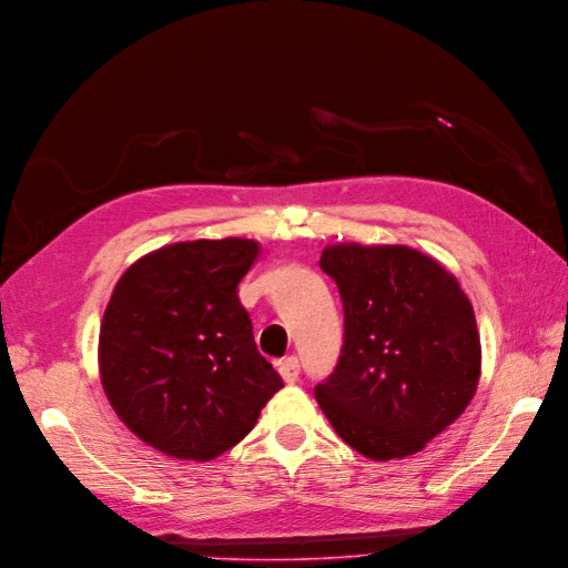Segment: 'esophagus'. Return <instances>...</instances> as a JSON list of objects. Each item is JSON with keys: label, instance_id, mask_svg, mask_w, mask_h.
<instances>
[{"label": "esophagus", "instance_id": "obj_1", "mask_svg": "<svg viewBox=\"0 0 568 568\" xmlns=\"http://www.w3.org/2000/svg\"><path fill=\"white\" fill-rule=\"evenodd\" d=\"M278 372H281L285 384H295L300 379V372H302L300 358H295V355H290V358L278 361Z\"/></svg>", "mask_w": 568, "mask_h": 568}]
</instances>
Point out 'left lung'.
I'll list each match as a JSON object with an SVG mask.
<instances>
[{
  "mask_svg": "<svg viewBox=\"0 0 568 568\" xmlns=\"http://www.w3.org/2000/svg\"><path fill=\"white\" fill-rule=\"evenodd\" d=\"M321 268L344 304L339 363L313 390L327 422L372 460L422 452L477 390L481 348L466 292L407 245H329Z\"/></svg>",
  "mask_w": 568,
  "mask_h": 568,
  "instance_id": "left-lung-1",
  "label": "left lung"
}]
</instances>
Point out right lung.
Masks as SVG:
<instances>
[{"mask_svg": "<svg viewBox=\"0 0 568 568\" xmlns=\"http://www.w3.org/2000/svg\"><path fill=\"white\" fill-rule=\"evenodd\" d=\"M257 255L247 239L184 241L119 278L100 325V382L142 443L210 460L239 445L283 388L239 302Z\"/></svg>", "mask_w": 568, "mask_h": 568, "instance_id": "1", "label": "right lung"}]
</instances>
